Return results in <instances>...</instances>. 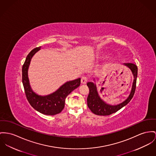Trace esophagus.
Wrapping results in <instances>:
<instances>
[{"label":"esophagus","mask_w":156,"mask_h":156,"mask_svg":"<svg viewBox=\"0 0 156 156\" xmlns=\"http://www.w3.org/2000/svg\"><path fill=\"white\" fill-rule=\"evenodd\" d=\"M87 82V77L86 76H82L81 78V83L85 84Z\"/></svg>","instance_id":"esophagus-1"}]
</instances>
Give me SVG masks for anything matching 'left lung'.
Segmentation results:
<instances>
[{"instance_id": "left-lung-1", "label": "left lung", "mask_w": 156, "mask_h": 156, "mask_svg": "<svg viewBox=\"0 0 156 156\" xmlns=\"http://www.w3.org/2000/svg\"><path fill=\"white\" fill-rule=\"evenodd\" d=\"M124 64L131 70L134 75V79L131 94L129 97L121 104L112 106L105 103L98 95L96 85L92 82H88L87 83V85L89 89V94L87 98V106L90 110L94 114L106 116L114 114L128 104L132 99L135 93L136 88L138 68L135 64L133 63H125Z\"/></svg>"}]
</instances>
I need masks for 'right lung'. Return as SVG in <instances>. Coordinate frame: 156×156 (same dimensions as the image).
<instances>
[{"instance_id":"1","label":"right lung","mask_w":156,"mask_h":156,"mask_svg":"<svg viewBox=\"0 0 156 156\" xmlns=\"http://www.w3.org/2000/svg\"><path fill=\"white\" fill-rule=\"evenodd\" d=\"M41 47L33 49L27 55L22 66V83L28 101L35 110L43 114L54 115L60 113L64 108L65 100L68 94L80 84V79L67 82L53 94L41 96L32 92L28 77V69L32 56L40 50Z\"/></svg>"}]
</instances>
